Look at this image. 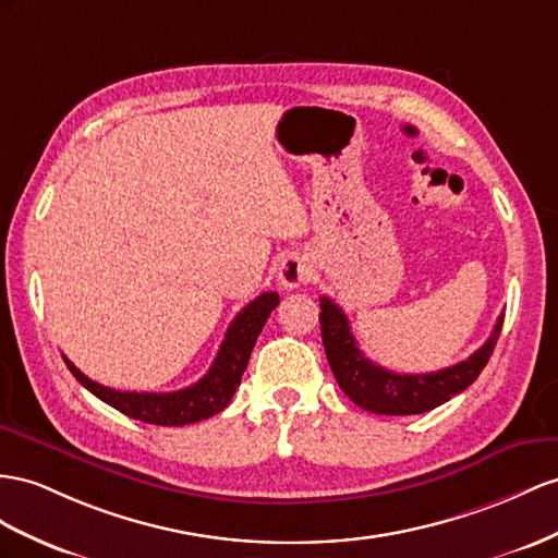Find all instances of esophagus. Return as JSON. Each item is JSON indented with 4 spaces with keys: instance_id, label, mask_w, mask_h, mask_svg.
I'll use <instances>...</instances> for the list:
<instances>
[{
    "instance_id": "1",
    "label": "esophagus",
    "mask_w": 558,
    "mask_h": 558,
    "mask_svg": "<svg viewBox=\"0 0 558 558\" xmlns=\"http://www.w3.org/2000/svg\"><path fill=\"white\" fill-rule=\"evenodd\" d=\"M308 278H311V266L304 256H299V254L288 256V259H284L278 268V280L282 288L294 290V288H299V284L308 282Z\"/></svg>"
}]
</instances>
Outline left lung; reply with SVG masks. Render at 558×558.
<instances>
[{
	"mask_svg": "<svg viewBox=\"0 0 558 558\" xmlns=\"http://www.w3.org/2000/svg\"><path fill=\"white\" fill-rule=\"evenodd\" d=\"M505 316L497 318L495 330L485 344L466 361L426 375H398L375 365L355 347L347 313L332 299L320 296V332L327 363L332 375L355 405L377 415H420L450 401L476 381L495 351Z\"/></svg>",
	"mask_w": 558,
	"mask_h": 558,
	"instance_id": "obj_1",
	"label": "left lung"
}]
</instances>
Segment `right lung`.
<instances>
[{
	"label": "right lung",
	"mask_w": 558,
	"mask_h": 558,
	"mask_svg": "<svg viewBox=\"0 0 558 558\" xmlns=\"http://www.w3.org/2000/svg\"><path fill=\"white\" fill-rule=\"evenodd\" d=\"M280 304L278 292H264L242 308L235 320L231 323L226 332L223 344L214 359L209 373L185 387L181 391H169V393H136V391H118L104 387L87 375H82L80 369L70 363L65 355L63 361L70 373L82 384L84 389H89L96 398H101L104 403L110 408L120 410L122 415L157 424V426H183V424H195L199 420H209L217 415L235 393L240 387L242 373L247 369L250 353L256 344V337H259L262 327L266 325L270 311Z\"/></svg>",
	"instance_id": "right-lung-1"
}]
</instances>
